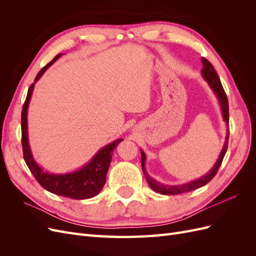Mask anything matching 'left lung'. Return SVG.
Wrapping results in <instances>:
<instances>
[{
  "label": "left lung",
  "mask_w": 256,
  "mask_h": 256,
  "mask_svg": "<svg viewBox=\"0 0 256 256\" xmlns=\"http://www.w3.org/2000/svg\"><path fill=\"white\" fill-rule=\"evenodd\" d=\"M202 63H203V68L200 72H202L203 78L206 80V82L208 83L209 86L212 90V92H214V95L216 96V99H218L220 108H221V112H222V118L226 122V126L228 127V97L226 92L223 90V86L221 84V81L219 79L218 74H216L214 66L209 63V62L202 58ZM226 141H224L222 150L219 154L218 160L216 161L214 166L212 168L210 171H209L206 175L202 176L200 178H198L196 180L189 182L187 184H161L157 180H154V178H152L148 174L146 173V168H145V161H146V154L145 152L141 150V161H142V170L143 173L145 175V178L147 182H148L150 187L154 191L158 192L160 194H164V196H174V194H180V193H184V192H189L192 190H196L198 188L203 187L207 182H210L212 178L214 177V175L218 172V170L222 164V160L226 156V152L228 150V136H230V131L228 128L226 131Z\"/></svg>",
  "instance_id": "obj_1"
}]
</instances>
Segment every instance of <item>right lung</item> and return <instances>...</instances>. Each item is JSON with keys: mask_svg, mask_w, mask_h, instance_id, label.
<instances>
[{"mask_svg": "<svg viewBox=\"0 0 256 256\" xmlns=\"http://www.w3.org/2000/svg\"><path fill=\"white\" fill-rule=\"evenodd\" d=\"M60 56L62 53L58 54L49 64L46 65L42 70L38 72L34 83L30 85L28 90L26 99L24 102V104L22 106L21 113L23 158H24L26 164L28 166L30 173L35 177V180L47 191L53 193V194L62 196L74 200H86L94 198L102 191L106 184V173L111 164L113 152L116 147H118V145L122 141V138L115 140L114 142L106 145L102 148H100L95 154V156L81 168L65 174H53L44 171L42 168L40 166V164L35 161L28 144V109L30 97H32L34 85L40 79V76L54 63V62H56L60 58Z\"/></svg>", "mask_w": 256, "mask_h": 256, "instance_id": "add662e5", "label": "right lung"}]
</instances>
